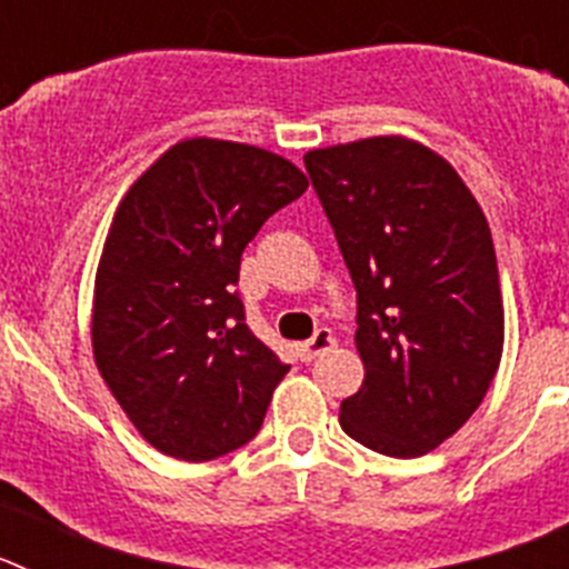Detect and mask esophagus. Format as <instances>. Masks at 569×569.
<instances>
[{
    "instance_id": "1",
    "label": "esophagus",
    "mask_w": 569,
    "mask_h": 569,
    "mask_svg": "<svg viewBox=\"0 0 569 569\" xmlns=\"http://www.w3.org/2000/svg\"><path fill=\"white\" fill-rule=\"evenodd\" d=\"M336 345V339H333V333H330L328 328H319L313 333V339L310 341H305V345L299 347V356H301V361H313L316 356H321L325 353V350H330V347Z\"/></svg>"
}]
</instances>
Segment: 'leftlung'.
Returning <instances> with one entry per match:
<instances>
[{
  "mask_svg": "<svg viewBox=\"0 0 569 569\" xmlns=\"http://www.w3.org/2000/svg\"><path fill=\"white\" fill-rule=\"evenodd\" d=\"M359 299L350 439L393 459L430 453L479 410L505 350L487 216L445 156L407 136L305 153Z\"/></svg>",
  "mask_w": 569,
  "mask_h": 569,
  "instance_id": "8db88e82",
  "label": "left lung"
}]
</instances>
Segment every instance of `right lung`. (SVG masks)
I'll list each match as a JSON object with an SVG mask.
<instances>
[{
  "label": "right lung",
  "instance_id": "1",
  "mask_svg": "<svg viewBox=\"0 0 569 569\" xmlns=\"http://www.w3.org/2000/svg\"><path fill=\"white\" fill-rule=\"evenodd\" d=\"M308 176L256 144L193 136L128 188L93 284V361L159 453L210 461L259 433L290 367L244 325L241 253Z\"/></svg>",
  "mask_w": 569,
  "mask_h": 569
}]
</instances>
